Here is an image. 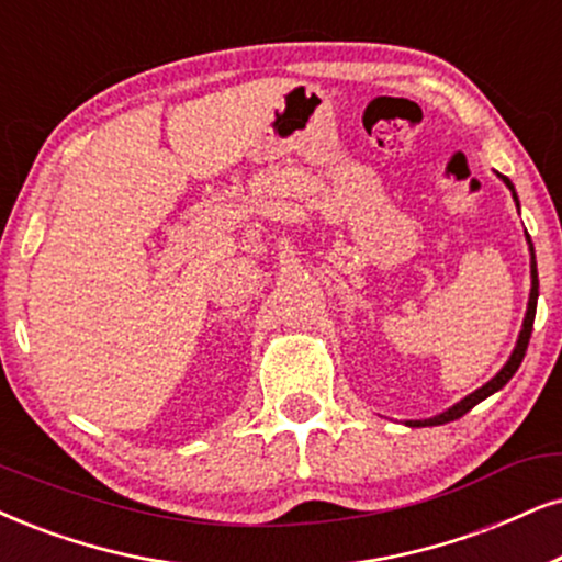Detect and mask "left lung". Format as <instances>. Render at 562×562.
Here are the masks:
<instances>
[{"label":"left lung","mask_w":562,"mask_h":562,"mask_svg":"<svg viewBox=\"0 0 562 562\" xmlns=\"http://www.w3.org/2000/svg\"><path fill=\"white\" fill-rule=\"evenodd\" d=\"M498 179L506 183V187L510 189V196H514L516 207H518V196H516V189L514 183H510V179H506V176L498 173ZM527 244H529V254H531V261H529V269H531V290H529V303H527V316H524V324H521V331H518V339H516V347L514 352H510V358L506 360V366L501 368L498 373L490 379L485 386H480L477 392H472L470 396H464V400L453 404V407L443 409L440 415H432L428 417V420H407L404 425H409V428H428V425H446L451 420H459L461 415H467L474 404H480L482 400H487L490 394L501 392L506 383L514 379V373L518 371V366H521L524 355H527V347H529V337H531V326H535V314H537V297H539V277H537V259H535V246H531V238L527 233Z\"/></svg>","instance_id":"left-lung-1"}]
</instances>
